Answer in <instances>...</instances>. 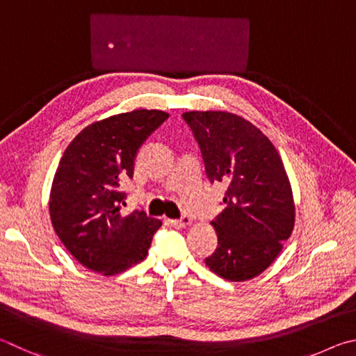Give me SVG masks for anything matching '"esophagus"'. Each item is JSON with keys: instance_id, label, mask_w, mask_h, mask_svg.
Masks as SVG:
<instances>
[{"instance_id": "34e87169", "label": "esophagus", "mask_w": 356, "mask_h": 356, "mask_svg": "<svg viewBox=\"0 0 356 356\" xmlns=\"http://www.w3.org/2000/svg\"><path fill=\"white\" fill-rule=\"evenodd\" d=\"M191 223H192V217H189V216H183L181 219L170 220V225L175 228H186V227H189Z\"/></svg>"}]
</instances>
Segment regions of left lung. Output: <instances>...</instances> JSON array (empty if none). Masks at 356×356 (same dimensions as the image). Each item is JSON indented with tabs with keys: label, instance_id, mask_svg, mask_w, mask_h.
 <instances>
[{
	"label": "left lung",
	"instance_id": "8db88e82",
	"mask_svg": "<svg viewBox=\"0 0 356 356\" xmlns=\"http://www.w3.org/2000/svg\"><path fill=\"white\" fill-rule=\"evenodd\" d=\"M211 183L227 186L225 209L211 222L216 252L204 263L229 282L269 267L294 228L296 207L282 158L250 122L229 112H184Z\"/></svg>",
	"mask_w": 356,
	"mask_h": 356
}]
</instances>
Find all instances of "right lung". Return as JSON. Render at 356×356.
<instances>
[{
	"mask_svg": "<svg viewBox=\"0 0 356 356\" xmlns=\"http://www.w3.org/2000/svg\"><path fill=\"white\" fill-rule=\"evenodd\" d=\"M168 118L167 112L137 109L84 128L70 142L56 170L49 217L72 257L87 269L115 275L148 254L162 222L143 211L122 216L137 152Z\"/></svg>",
	"mask_w": 356,
	"mask_h": 356,
	"instance_id": "obj_1",
	"label": "right lung"
}]
</instances>
